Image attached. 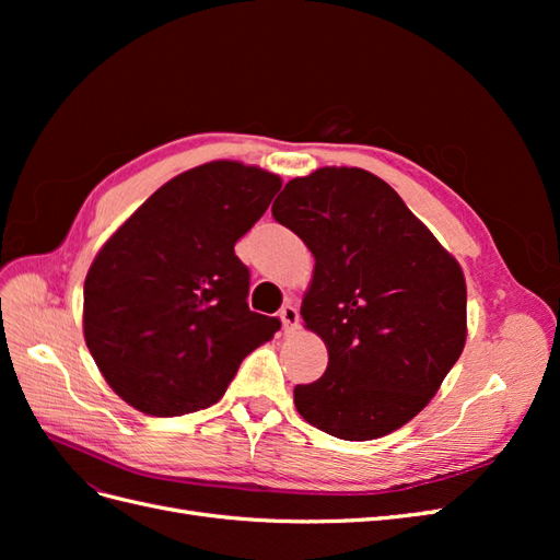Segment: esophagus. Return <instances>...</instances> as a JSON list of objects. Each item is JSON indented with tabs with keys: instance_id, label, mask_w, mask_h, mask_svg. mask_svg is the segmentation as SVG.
Instances as JSON below:
<instances>
[{
	"instance_id": "obj_1",
	"label": "esophagus",
	"mask_w": 560,
	"mask_h": 560,
	"mask_svg": "<svg viewBox=\"0 0 560 560\" xmlns=\"http://www.w3.org/2000/svg\"><path fill=\"white\" fill-rule=\"evenodd\" d=\"M280 319H282L284 331H294L299 327V311L292 306V303H287V306L280 308Z\"/></svg>"
}]
</instances>
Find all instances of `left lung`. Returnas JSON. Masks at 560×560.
<instances>
[{
	"mask_svg": "<svg viewBox=\"0 0 560 560\" xmlns=\"http://www.w3.org/2000/svg\"><path fill=\"white\" fill-rule=\"evenodd\" d=\"M273 217L313 252L301 317L329 352L325 376L294 387L296 411L346 442L399 430L465 348L460 264L362 167H317L287 182Z\"/></svg>",
	"mask_w": 560,
	"mask_h": 560,
	"instance_id": "1",
	"label": "left lung"
}]
</instances>
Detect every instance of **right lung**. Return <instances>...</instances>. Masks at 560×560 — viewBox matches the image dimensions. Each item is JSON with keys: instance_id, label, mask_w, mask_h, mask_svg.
Here are the masks:
<instances>
[{"instance_id": "obj_1", "label": "right lung", "mask_w": 560, "mask_h": 560, "mask_svg": "<svg viewBox=\"0 0 560 560\" xmlns=\"http://www.w3.org/2000/svg\"><path fill=\"white\" fill-rule=\"evenodd\" d=\"M282 179L210 161L151 194L100 247L83 282V338L109 387L147 416H184L222 399L280 319L247 306L235 243Z\"/></svg>"}]
</instances>
